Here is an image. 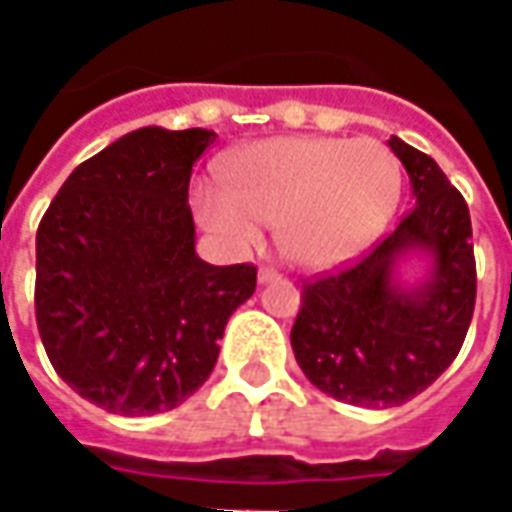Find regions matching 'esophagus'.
Segmentation results:
<instances>
[{
	"instance_id": "1",
	"label": "esophagus",
	"mask_w": 512,
	"mask_h": 512,
	"mask_svg": "<svg viewBox=\"0 0 512 512\" xmlns=\"http://www.w3.org/2000/svg\"><path fill=\"white\" fill-rule=\"evenodd\" d=\"M257 280H260V283H274V280H280V274L274 272V269H266V266H263V269L257 272Z\"/></svg>"
}]
</instances>
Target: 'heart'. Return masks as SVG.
I'll return each instance as SVG.
<instances>
[{"mask_svg":"<svg viewBox=\"0 0 512 512\" xmlns=\"http://www.w3.org/2000/svg\"><path fill=\"white\" fill-rule=\"evenodd\" d=\"M399 195V158L377 138L286 135L240 150L226 164V186L203 181L192 206L229 249L257 246V223H266L291 263L328 269L377 240Z\"/></svg>","mask_w":512,"mask_h":512,"instance_id":"1","label":"heart"}]
</instances>
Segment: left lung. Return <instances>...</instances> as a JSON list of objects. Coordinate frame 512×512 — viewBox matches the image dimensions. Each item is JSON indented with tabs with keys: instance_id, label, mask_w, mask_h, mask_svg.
<instances>
[{
	"instance_id": "8db88e82",
	"label": "left lung",
	"mask_w": 512,
	"mask_h": 512,
	"mask_svg": "<svg viewBox=\"0 0 512 512\" xmlns=\"http://www.w3.org/2000/svg\"><path fill=\"white\" fill-rule=\"evenodd\" d=\"M411 178L414 209L351 269L303 286L291 328L297 365L328 397L394 408L422 394L465 343L476 306L470 212L431 155L391 135ZM419 256L416 281L398 263Z\"/></svg>"
}]
</instances>
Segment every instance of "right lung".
Returning <instances> with one entry per match:
<instances>
[{
	"label": "right lung",
	"mask_w": 512,
	"mask_h": 512,
	"mask_svg": "<svg viewBox=\"0 0 512 512\" xmlns=\"http://www.w3.org/2000/svg\"><path fill=\"white\" fill-rule=\"evenodd\" d=\"M212 130L141 127L70 172L36 232V323L56 374L121 416L178 408L209 379L249 263L195 252L192 164Z\"/></svg>",
	"instance_id": "add662e5"
}]
</instances>
